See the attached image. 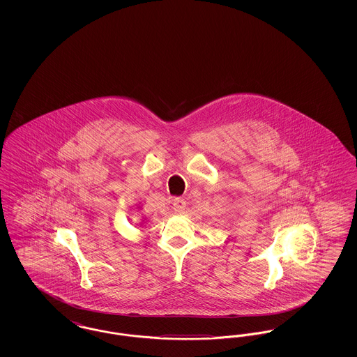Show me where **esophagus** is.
Returning a JSON list of instances; mask_svg holds the SVG:
<instances>
[{
    "label": "esophagus",
    "mask_w": 357,
    "mask_h": 357,
    "mask_svg": "<svg viewBox=\"0 0 357 357\" xmlns=\"http://www.w3.org/2000/svg\"><path fill=\"white\" fill-rule=\"evenodd\" d=\"M174 211L176 213V214H182L183 211H185V208H186V201L185 199H182V198H175L174 199Z\"/></svg>",
    "instance_id": "obj_1"
}]
</instances>
